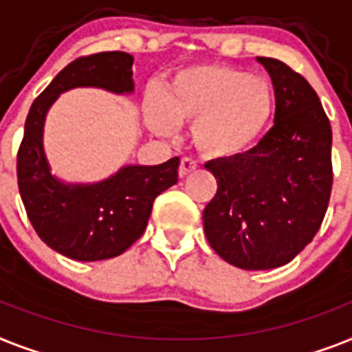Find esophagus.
Segmentation results:
<instances>
[{
  "label": "esophagus",
  "mask_w": 352,
  "mask_h": 352,
  "mask_svg": "<svg viewBox=\"0 0 352 352\" xmlns=\"http://www.w3.org/2000/svg\"><path fill=\"white\" fill-rule=\"evenodd\" d=\"M195 170H197L195 161H191V159H182L181 166H179V177L184 179V177H188L191 171H195Z\"/></svg>",
  "instance_id": "1"
}]
</instances>
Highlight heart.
<instances>
[{
	"mask_svg": "<svg viewBox=\"0 0 352 352\" xmlns=\"http://www.w3.org/2000/svg\"><path fill=\"white\" fill-rule=\"evenodd\" d=\"M273 113L267 79L228 65H195L168 79L148 104L146 121L161 135L191 124V142L204 159L231 161L255 146Z\"/></svg>",
	"mask_w": 352,
	"mask_h": 352,
	"instance_id": "obj_1",
	"label": "heart"
}]
</instances>
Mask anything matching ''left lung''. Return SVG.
<instances>
[{
    "instance_id": "1",
    "label": "left lung",
    "mask_w": 352,
    "mask_h": 352,
    "mask_svg": "<svg viewBox=\"0 0 352 352\" xmlns=\"http://www.w3.org/2000/svg\"><path fill=\"white\" fill-rule=\"evenodd\" d=\"M256 61L275 87V124L244 155L206 164L217 193L202 215L217 255L250 271L295 258L318 233L333 188V131L316 92L285 63Z\"/></svg>"
}]
</instances>
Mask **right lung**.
Here are the masks:
<instances>
[{"mask_svg": "<svg viewBox=\"0 0 352 352\" xmlns=\"http://www.w3.org/2000/svg\"><path fill=\"white\" fill-rule=\"evenodd\" d=\"M133 57L126 52L82 56L63 68L36 97L18 150V186L28 221L48 248L72 260L121 255L144 233L157 195L177 182L179 157L157 166H124L96 184H65L50 173L43 124L59 94L77 87L133 92Z\"/></svg>", "mask_w": 352, "mask_h": 352, "instance_id": "right-lung-1", "label": "right lung"}]
</instances>
